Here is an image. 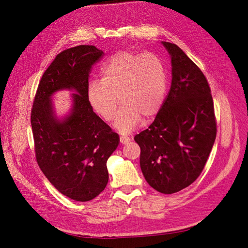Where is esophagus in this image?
I'll return each mask as SVG.
<instances>
[{
    "label": "esophagus",
    "mask_w": 248,
    "mask_h": 248,
    "mask_svg": "<svg viewBox=\"0 0 248 248\" xmlns=\"http://www.w3.org/2000/svg\"><path fill=\"white\" fill-rule=\"evenodd\" d=\"M120 140H121L122 144L126 145L128 141H131V140H132V139L129 138V137H127V136H124H124H121V137H120Z\"/></svg>",
    "instance_id": "34e87169"
}]
</instances>
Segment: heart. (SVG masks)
I'll use <instances>...</instances> for the list:
<instances>
[{"mask_svg": "<svg viewBox=\"0 0 248 248\" xmlns=\"http://www.w3.org/2000/svg\"><path fill=\"white\" fill-rule=\"evenodd\" d=\"M102 79L94 78L86 88L91 108L102 120L113 119L122 133L134 129L141 121L153 120L163 107L168 78L162 59L153 53L121 51L113 54L101 68Z\"/></svg>", "mask_w": 248, "mask_h": 248, "instance_id": "1", "label": "heart"}]
</instances>
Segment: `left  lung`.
<instances>
[{
  "instance_id": "1",
  "label": "left lung",
  "mask_w": 248,
  "mask_h": 248,
  "mask_svg": "<svg viewBox=\"0 0 248 248\" xmlns=\"http://www.w3.org/2000/svg\"><path fill=\"white\" fill-rule=\"evenodd\" d=\"M162 44L171 56V88L153 124L135 140L149 185L160 193L173 194L200 176L217 128L205 75L176 44Z\"/></svg>"
}]
</instances>
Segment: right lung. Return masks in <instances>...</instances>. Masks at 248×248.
<instances>
[{
    "instance_id": "right-lung-1",
    "label": "right lung",
    "mask_w": 248,
    "mask_h": 248,
    "mask_svg": "<svg viewBox=\"0 0 248 248\" xmlns=\"http://www.w3.org/2000/svg\"><path fill=\"white\" fill-rule=\"evenodd\" d=\"M102 54L93 45L62 51L42 75L31 111L39 167L61 194L79 202L93 200L106 188L107 162L120 142L86 96L89 72ZM62 89L76 93L71 112L58 119L51 95Z\"/></svg>"
}]
</instances>
